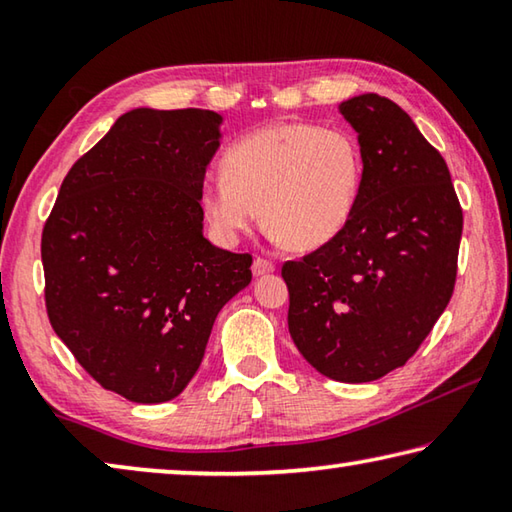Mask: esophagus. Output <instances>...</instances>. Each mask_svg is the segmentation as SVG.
Segmentation results:
<instances>
[{
  "instance_id": "esophagus-1",
  "label": "esophagus",
  "mask_w": 512,
  "mask_h": 512,
  "mask_svg": "<svg viewBox=\"0 0 512 512\" xmlns=\"http://www.w3.org/2000/svg\"><path fill=\"white\" fill-rule=\"evenodd\" d=\"M275 271V264L273 262H268V259H264V257H255V262H253V275H268V273H273Z\"/></svg>"
}]
</instances>
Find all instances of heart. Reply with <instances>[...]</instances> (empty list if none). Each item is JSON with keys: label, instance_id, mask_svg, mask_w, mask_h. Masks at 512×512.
Wrapping results in <instances>:
<instances>
[{"label": "heart", "instance_id": "1", "mask_svg": "<svg viewBox=\"0 0 512 512\" xmlns=\"http://www.w3.org/2000/svg\"><path fill=\"white\" fill-rule=\"evenodd\" d=\"M207 180L201 207L216 237L237 241L259 219L293 250H316L348 225L363 185V153L352 133L280 121L248 133Z\"/></svg>", "mask_w": 512, "mask_h": 512}]
</instances>
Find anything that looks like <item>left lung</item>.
Returning a JSON list of instances; mask_svg holds the SVG:
<instances>
[{
  "mask_svg": "<svg viewBox=\"0 0 512 512\" xmlns=\"http://www.w3.org/2000/svg\"><path fill=\"white\" fill-rule=\"evenodd\" d=\"M363 185L329 244L284 262L289 332L320 375L361 384L409 361L454 293L463 210L447 162L379 94L343 101Z\"/></svg>",
  "mask_w": 512,
  "mask_h": 512,
  "instance_id": "left-lung-1",
  "label": "left lung"
}]
</instances>
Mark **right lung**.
<instances>
[{
    "mask_svg": "<svg viewBox=\"0 0 512 512\" xmlns=\"http://www.w3.org/2000/svg\"><path fill=\"white\" fill-rule=\"evenodd\" d=\"M219 126L201 108L126 112L74 162L42 228L51 327L97 384L137 404L185 391L216 314L253 280V257L203 237Z\"/></svg>",
    "mask_w": 512,
    "mask_h": 512,
    "instance_id": "1",
    "label": "right lung"
}]
</instances>
